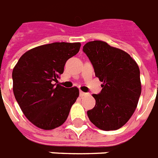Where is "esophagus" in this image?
<instances>
[{
    "label": "esophagus",
    "instance_id": "1",
    "mask_svg": "<svg viewBox=\"0 0 158 158\" xmlns=\"http://www.w3.org/2000/svg\"><path fill=\"white\" fill-rule=\"evenodd\" d=\"M86 95H88V93L82 92V91H80V92H79V96H80V97H84V96H86Z\"/></svg>",
    "mask_w": 158,
    "mask_h": 158
}]
</instances>
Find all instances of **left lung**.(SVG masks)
I'll list each match as a JSON object with an SVG mask.
<instances>
[{"mask_svg":"<svg viewBox=\"0 0 158 158\" xmlns=\"http://www.w3.org/2000/svg\"><path fill=\"white\" fill-rule=\"evenodd\" d=\"M83 51L103 82L101 92L92 95L96 105L87 112L88 118L101 130H118L137 107L141 93L139 66L127 52L101 40L88 42Z\"/></svg>","mask_w":158,"mask_h":158,"instance_id":"8db88e82","label":"left lung"}]
</instances>
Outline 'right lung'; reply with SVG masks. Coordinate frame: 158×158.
<instances>
[{"instance_id": "right-lung-1", "label": "right lung", "mask_w": 158, "mask_h": 158, "mask_svg": "<svg viewBox=\"0 0 158 158\" xmlns=\"http://www.w3.org/2000/svg\"><path fill=\"white\" fill-rule=\"evenodd\" d=\"M80 43L56 42L26 52L12 73L15 99L26 118L37 127L52 130L65 123L79 95L76 87L56 84L68 59Z\"/></svg>"}]
</instances>
